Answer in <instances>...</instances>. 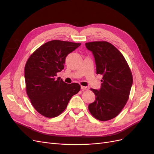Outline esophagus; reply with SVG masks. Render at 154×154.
Here are the masks:
<instances>
[{
	"label": "esophagus",
	"instance_id": "34e87169",
	"mask_svg": "<svg viewBox=\"0 0 154 154\" xmlns=\"http://www.w3.org/2000/svg\"><path fill=\"white\" fill-rule=\"evenodd\" d=\"M81 89L82 91H85V90H88V87H84V86H81Z\"/></svg>",
	"mask_w": 154,
	"mask_h": 154
}]
</instances>
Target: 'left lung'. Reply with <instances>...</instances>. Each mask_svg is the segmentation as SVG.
<instances>
[{
  "mask_svg": "<svg viewBox=\"0 0 154 154\" xmlns=\"http://www.w3.org/2000/svg\"><path fill=\"white\" fill-rule=\"evenodd\" d=\"M92 51L96 65V74L103 75L99 91L91 88L95 101L88 105V110L100 121L116 117L128 100L133 78L123 54L110 43L105 41L85 44Z\"/></svg>",
  "mask_w": 154,
  "mask_h": 154,
  "instance_id": "1",
  "label": "left lung"
}]
</instances>
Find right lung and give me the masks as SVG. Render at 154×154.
Wrapping results in <instances>:
<instances>
[{
	"mask_svg": "<svg viewBox=\"0 0 154 154\" xmlns=\"http://www.w3.org/2000/svg\"><path fill=\"white\" fill-rule=\"evenodd\" d=\"M81 44L51 40L41 45L27 60L24 69L27 94L35 110L46 118H54L66 109L80 90L76 83H65L57 73L64 69L67 56Z\"/></svg>",
	"mask_w": 154,
	"mask_h": 154,
	"instance_id": "add662e5",
	"label": "right lung"
}]
</instances>
